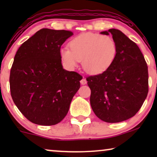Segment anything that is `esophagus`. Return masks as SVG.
Masks as SVG:
<instances>
[{
  "mask_svg": "<svg viewBox=\"0 0 157 157\" xmlns=\"http://www.w3.org/2000/svg\"><path fill=\"white\" fill-rule=\"evenodd\" d=\"M81 83L82 85H85L86 83V79L85 78H83L81 80Z\"/></svg>",
  "mask_w": 157,
  "mask_h": 157,
  "instance_id": "34e87169",
  "label": "esophagus"
}]
</instances>
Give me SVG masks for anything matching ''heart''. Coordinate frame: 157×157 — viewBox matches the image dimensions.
<instances>
[{"label":"heart","instance_id":"b5f03b06","mask_svg":"<svg viewBox=\"0 0 157 157\" xmlns=\"http://www.w3.org/2000/svg\"><path fill=\"white\" fill-rule=\"evenodd\" d=\"M70 49L62 48L60 55L68 68L74 69L81 61L82 66L90 74L106 71L114 61L117 44L111 36L86 33L71 40Z\"/></svg>","mask_w":157,"mask_h":157}]
</instances>
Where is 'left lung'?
<instances>
[{
    "mask_svg": "<svg viewBox=\"0 0 157 157\" xmlns=\"http://www.w3.org/2000/svg\"><path fill=\"white\" fill-rule=\"evenodd\" d=\"M112 35L117 44L114 61L106 71L88 77L90 104L98 119L119 123L134 117L147 98L148 67L138 46L118 29L100 33Z\"/></svg>",
    "mask_w": 157,
    "mask_h": 157,
    "instance_id": "8db88e82",
    "label": "left lung"
}]
</instances>
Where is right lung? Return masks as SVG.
Wrapping results in <instances>:
<instances>
[{
    "label": "right lung",
    "instance_id": "right-lung-1",
    "mask_svg": "<svg viewBox=\"0 0 157 157\" xmlns=\"http://www.w3.org/2000/svg\"><path fill=\"white\" fill-rule=\"evenodd\" d=\"M74 35L42 29L20 46L10 69V94L17 108L32 123L55 125L67 114L81 76L63 68L61 47Z\"/></svg>",
    "mask_w": 157,
    "mask_h": 157
}]
</instances>
